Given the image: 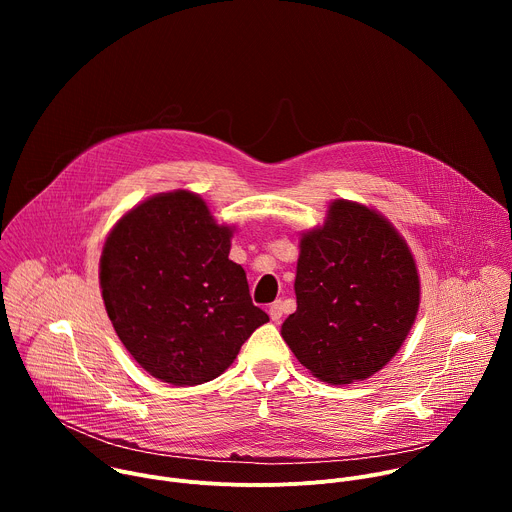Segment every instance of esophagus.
I'll return each instance as SVG.
<instances>
[{
    "mask_svg": "<svg viewBox=\"0 0 512 512\" xmlns=\"http://www.w3.org/2000/svg\"><path fill=\"white\" fill-rule=\"evenodd\" d=\"M281 316H283V308H281V302L277 300V302H273V304L269 306V318H271L273 322H279Z\"/></svg>",
    "mask_w": 512,
    "mask_h": 512,
    "instance_id": "34e87169",
    "label": "esophagus"
}]
</instances>
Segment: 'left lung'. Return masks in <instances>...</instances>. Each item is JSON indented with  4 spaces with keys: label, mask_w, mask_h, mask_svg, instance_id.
Wrapping results in <instances>:
<instances>
[{
    "label": "left lung",
    "mask_w": 512,
    "mask_h": 512,
    "mask_svg": "<svg viewBox=\"0 0 512 512\" xmlns=\"http://www.w3.org/2000/svg\"><path fill=\"white\" fill-rule=\"evenodd\" d=\"M298 310L281 336L324 383L364 381L395 356L419 310V275L403 237L379 212L334 200L302 237Z\"/></svg>",
    "instance_id": "obj_1"
}]
</instances>
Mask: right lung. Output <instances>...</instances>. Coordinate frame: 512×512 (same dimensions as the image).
Masks as SVG:
<instances>
[{"label": "right lung", "mask_w": 512, "mask_h": 512, "mask_svg": "<svg viewBox=\"0 0 512 512\" xmlns=\"http://www.w3.org/2000/svg\"><path fill=\"white\" fill-rule=\"evenodd\" d=\"M231 237L188 190L148 198L109 233L99 267L105 310L152 377L176 387L212 381L269 320L229 259Z\"/></svg>", "instance_id": "right-lung-1"}]
</instances>
